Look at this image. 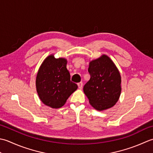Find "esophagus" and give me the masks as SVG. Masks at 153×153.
<instances>
[{"label": "esophagus", "mask_w": 153, "mask_h": 153, "mask_svg": "<svg viewBox=\"0 0 153 153\" xmlns=\"http://www.w3.org/2000/svg\"><path fill=\"white\" fill-rule=\"evenodd\" d=\"M82 85H83V84H82V82L78 83V87H79V89H82Z\"/></svg>", "instance_id": "esophagus-1"}]
</instances>
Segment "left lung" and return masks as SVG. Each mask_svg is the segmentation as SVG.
Segmentation results:
<instances>
[{"instance_id":"obj_1","label":"left lung","mask_w":153,"mask_h":153,"mask_svg":"<svg viewBox=\"0 0 153 153\" xmlns=\"http://www.w3.org/2000/svg\"><path fill=\"white\" fill-rule=\"evenodd\" d=\"M90 80L83 88L90 105L96 110L113 107L120 98L121 79L120 71L106 55L90 62Z\"/></svg>"}]
</instances>
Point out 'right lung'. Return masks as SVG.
I'll use <instances>...</instances> for the list:
<instances>
[{"label":"right lung","instance_id":"1","mask_svg":"<svg viewBox=\"0 0 153 153\" xmlns=\"http://www.w3.org/2000/svg\"><path fill=\"white\" fill-rule=\"evenodd\" d=\"M67 63L66 59H56L51 54L44 59L37 71L36 79L37 94L40 100L50 108H61L78 88L76 84L71 81Z\"/></svg>","mask_w":153,"mask_h":153}]
</instances>
